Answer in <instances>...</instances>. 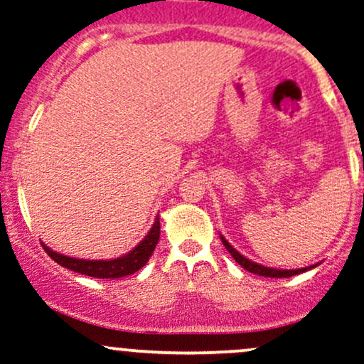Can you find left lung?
I'll return each instance as SVG.
<instances>
[{
  "instance_id": "left-lung-1",
  "label": "left lung",
  "mask_w": 364,
  "mask_h": 364,
  "mask_svg": "<svg viewBox=\"0 0 364 364\" xmlns=\"http://www.w3.org/2000/svg\"><path fill=\"white\" fill-rule=\"evenodd\" d=\"M220 237H221V242H223L225 250L230 252L232 258L235 259V262L239 263V265L242 267V269H246L247 272L263 275V277H291V275L307 272V270H311V269H314V267H316V265H311V267H305V269H296V270H279V269H272V267L259 265V263L251 262V259H247L246 256L240 255V252L237 251L235 247L230 246V242H228V240L225 239L223 235H220Z\"/></svg>"
}]
</instances>
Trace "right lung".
<instances>
[{"mask_svg":"<svg viewBox=\"0 0 364 364\" xmlns=\"http://www.w3.org/2000/svg\"><path fill=\"white\" fill-rule=\"evenodd\" d=\"M160 237V218L156 216L153 221V227L150 232L146 233L143 240L134 247L132 251H129L127 255L118 256L114 259H80V258H71V256L60 255V252L52 251L50 247L45 246L43 250L47 251V255L50 256L53 262L59 263L64 269H70L73 272H78L83 275H89V277H97V279H118L125 277V275H131L141 269V267L146 265V262L150 259V256L155 251L156 242H159Z\"/></svg>","mask_w":364,"mask_h":364,"instance_id":"obj_1","label":"right lung"}]
</instances>
